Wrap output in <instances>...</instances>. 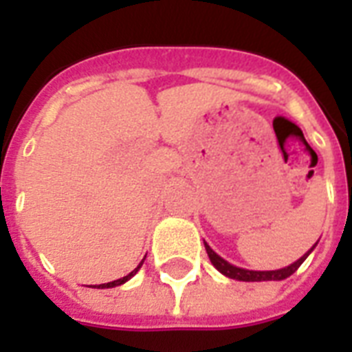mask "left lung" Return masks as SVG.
Listing matches in <instances>:
<instances>
[{
	"mask_svg": "<svg viewBox=\"0 0 352 352\" xmlns=\"http://www.w3.org/2000/svg\"><path fill=\"white\" fill-rule=\"evenodd\" d=\"M314 246H312L311 250L307 252V254H303V256H301L298 261H294L292 265H289V267L279 268V270H246V268L234 267L232 263L225 261L223 257L217 256V254H215V252L212 250V248H210L206 243H204V248H206V254H208L212 265H214V267L217 268L221 274H225L226 278L237 279V281H281V279L289 278V276H292V274H294L296 270L300 268V265L305 261L307 256H309V254L314 250Z\"/></svg>",
	"mask_w": 352,
	"mask_h": 352,
	"instance_id": "obj_1",
	"label": "left lung"
}]
</instances>
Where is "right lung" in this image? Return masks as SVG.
Masks as SVG:
<instances>
[{
	"instance_id": "add662e5",
	"label": "right lung",
	"mask_w": 352,
	"mask_h": 352,
	"mask_svg": "<svg viewBox=\"0 0 352 352\" xmlns=\"http://www.w3.org/2000/svg\"><path fill=\"white\" fill-rule=\"evenodd\" d=\"M144 259H146V257H144ZM144 259L142 261H140V265H138L137 268H135V270H133V272H129L127 274V276H124V278H120V279H115V281H109V283H104V285H98V287H96V289H111V287H118V285H122V283H126L127 279H131V276H135V274L138 272V268L142 267V263H144Z\"/></svg>"
}]
</instances>
